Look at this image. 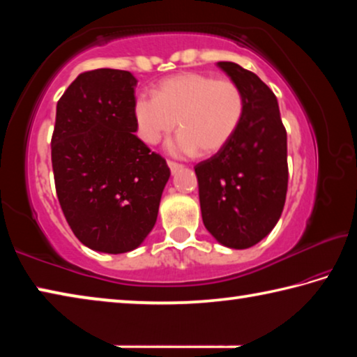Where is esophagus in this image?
Listing matches in <instances>:
<instances>
[{"instance_id":"esophagus-1","label":"esophagus","mask_w":357,"mask_h":357,"mask_svg":"<svg viewBox=\"0 0 357 357\" xmlns=\"http://www.w3.org/2000/svg\"><path fill=\"white\" fill-rule=\"evenodd\" d=\"M167 164H168V167H170V172H172V174L178 173L179 170H183V165H181V164H176V162H173V160H168Z\"/></svg>"}]
</instances>
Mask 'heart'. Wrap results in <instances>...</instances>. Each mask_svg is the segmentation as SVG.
I'll return each mask as SVG.
<instances>
[{
	"label": "heart",
	"instance_id": "1",
	"mask_svg": "<svg viewBox=\"0 0 357 357\" xmlns=\"http://www.w3.org/2000/svg\"><path fill=\"white\" fill-rule=\"evenodd\" d=\"M138 135L155 144L179 126L183 129L168 143L176 155L214 154L236 134L244 116V96L233 82L197 72L167 78L157 96L142 93L134 102Z\"/></svg>",
	"mask_w": 357,
	"mask_h": 357
}]
</instances>
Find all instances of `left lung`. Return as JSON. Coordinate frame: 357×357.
<instances>
[{
    "instance_id": "1",
    "label": "left lung",
    "mask_w": 357,
    "mask_h": 357,
    "mask_svg": "<svg viewBox=\"0 0 357 357\" xmlns=\"http://www.w3.org/2000/svg\"><path fill=\"white\" fill-rule=\"evenodd\" d=\"M244 96L236 134L195 167L203 223L217 243L249 249L273 231L288 187L287 130L279 102L259 77L236 63L219 61Z\"/></svg>"
}]
</instances>
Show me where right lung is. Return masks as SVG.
Instances as JSON below:
<instances>
[{
	"mask_svg": "<svg viewBox=\"0 0 357 357\" xmlns=\"http://www.w3.org/2000/svg\"><path fill=\"white\" fill-rule=\"evenodd\" d=\"M135 86L128 70L83 72L58 100L52 137L66 220L83 245L113 255L143 244L170 178L164 157L135 135Z\"/></svg>",
	"mask_w": 357,
	"mask_h": 357,
	"instance_id": "add662e5",
	"label": "right lung"
}]
</instances>
